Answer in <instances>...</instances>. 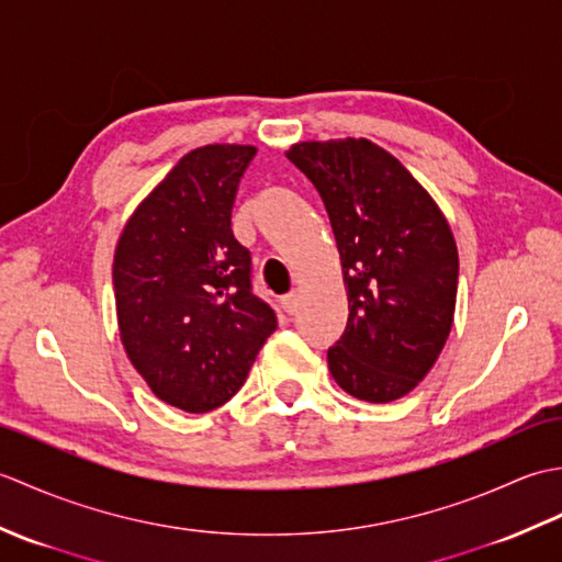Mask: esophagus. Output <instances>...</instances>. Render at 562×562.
<instances>
[{
  "mask_svg": "<svg viewBox=\"0 0 562 562\" xmlns=\"http://www.w3.org/2000/svg\"><path fill=\"white\" fill-rule=\"evenodd\" d=\"M280 302H282V308H284V312H288V314H294L296 308H300V302H302V292H300V290H292L290 294H284Z\"/></svg>",
  "mask_w": 562,
  "mask_h": 562,
  "instance_id": "1",
  "label": "esophagus"
}]
</instances>
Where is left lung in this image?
<instances>
[{"mask_svg":"<svg viewBox=\"0 0 562 562\" xmlns=\"http://www.w3.org/2000/svg\"><path fill=\"white\" fill-rule=\"evenodd\" d=\"M288 159L324 200L348 292L330 374L360 401L403 398L453 324L459 254L449 222L413 173L364 137L296 142Z\"/></svg>","mask_w":562,"mask_h":562,"instance_id":"1","label":"left lung"}]
</instances>
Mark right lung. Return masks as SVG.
I'll return each mask as SVG.
<instances>
[{"instance_id":"obj_1","label":"right lung","mask_w":562,"mask_h":562,"mask_svg":"<svg viewBox=\"0 0 562 562\" xmlns=\"http://www.w3.org/2000/svg\"><path fill=\"white\" fill-rule=\"evenodd\" d=\"M250 145L188 151L139 202L113 258L117 330L154 396L186 413L220 408L244 386L274 312L250 292V254L232 207Z\"/></svg>"}]
</instances>
